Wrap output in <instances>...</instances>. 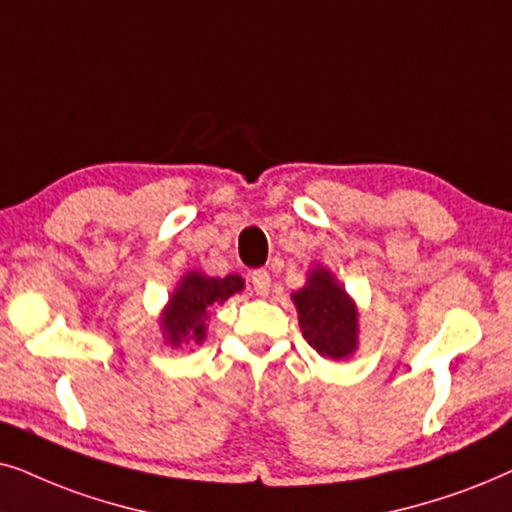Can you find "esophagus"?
I'll return each mask as SVG.
<instances>
[{"mask_svg": "<svg viewBox=\"0 0 512 512\" xmlns=\"http://www.w3.org/2000/svg\"><path fill=\"white\" fill-rule=\"evenodd\" d=\"M250 283H252V290H255L260 297H267V295H269V288H271V276H269V271H264V269L252 271V274H250Z\"/></svg>", "mask_w": 512, "mask_h": 512, "instance_id": "esophagus-1", "label": "esophagus"}]
</instances>
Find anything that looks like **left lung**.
I'll return each mask as SVG.
<instances>
[{
    "instance_id": "left-lung-1",
    "label": "left lung",
    "mask_w": 512,
    "mask_h": 512,
    "mask_svg": "<svg viewBox=\"0 0 512 512\" xmlns=\"http://www.w3.org/2000/svg\"><path fill=\"white\" fill-rule=\"evenodd\" d=\"M299 327L309 346L330 360H344L358 349V309L337 278L323 267L306 276L302 290L292 292Z\"/></svg>"
}]
</instances>
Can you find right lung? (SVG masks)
Listing matches in <instances>:
<instances>
[{
	"instance_id": "1",
	"label": "right lung",
	"mask_w": 512,
	"mask_h": 512,
	"mask_svg": "<svg viewBox=\"0 0 512 512\" xmlns=\"http://www.w3.org/2000/svg\"><path fill=\"white\" fill-rule=\"evenodd\" d=\"M241 290L243 278L236 274L213 278L201 274V271H189L170 295L166 309L161 313V330L166 344H201L206 339L210 306L224 304L231 295Z\"/></svg>"
}]
</instances>
